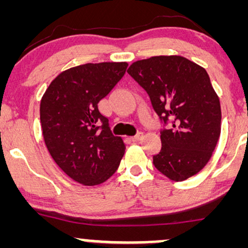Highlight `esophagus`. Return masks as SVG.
Returning a JSON list of instances; mask_svg holds the SVG:
<instances>
[{
    "label": "esophagus",
    "mask_w": 248,
    "mask_h": 248,
    "mask_svg": "<svg viewBox=\"0 0 248 248\" xmlns=\"http://www.w3.org/2000/svg\"><path fill=\"white\" fill-rule=\"evenodd\" d=\"M142 138H143V134H142V133H138V134H136V135L132 136V141H133V142H139V141L141 140Z\"/></svg>",
    "instance_id": "esophagus-1"
}]
</instances>
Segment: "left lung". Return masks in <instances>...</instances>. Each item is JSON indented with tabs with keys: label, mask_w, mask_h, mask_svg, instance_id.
Returning a JSON list of instances; mask_svg holds the SVG:
<instances>
[{
	"label": "left lung",
	"mask_w": 248,
	"mask_h": 248,
	"mask_svg": "<svg viewBox=\"0 0 248 248\" xmlns=\"http://www.w3.org/2000/svg\"><path fill=\"white\" fill-rule=\"evenodd\" d=\"M128 75L149 95L163 124L158 171L184 181L201 171L220 135V102L203 67L181 56H157L133 62ZM170 127L166 128V124Z\"/></svg>",
	"instance_id": "1"
}]
</instances>
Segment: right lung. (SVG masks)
Listing matches in <instances>:
<instances>
[{"instance_id": "add662e5", "label": "right lung", "mask_w": 248, "mask_h": 248, "mask_svg": "<svg viewBox=\"0 0 248 248\" xmlns=\"http://www.w3.org/2000/svg\"><path fill=\"white\" fill-rule=\"evenodd\" d=\"M127 62L84 64L64 71L41 101L43 136L58 167L84 186L104 183L118 170L124 153L98 102L126 73Z\"/></svg>"}]
</instances>
